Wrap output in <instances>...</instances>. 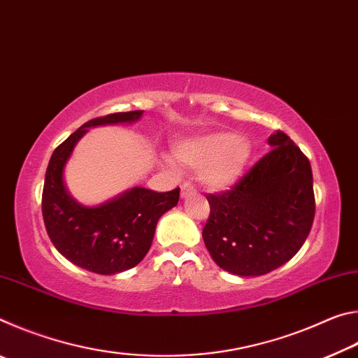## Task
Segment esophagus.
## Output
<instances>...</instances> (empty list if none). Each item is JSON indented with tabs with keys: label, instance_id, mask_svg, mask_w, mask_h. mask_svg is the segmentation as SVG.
Listing matches in <instances>:
<instances>
[{
	"label": "esophagus",
	"instance_id": "1",
	"mask_svg": "<svg viewBox=\"0 0 358 358\" xmlns=\"http://www.w3.org/2000/svg\"><path fill=\"white\" fill-rule=\"evenodd\" d=\"M194 192H196V187H194L191 183L185 181V183L181 185V197H187L189 194H194Z\"/></svg>",
	"mask_w": 358,
	"mask_h": 358
}]
</instances>
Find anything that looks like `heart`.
<instances>
[{
	"instance_id": "1",
	"label": "heart",
	"mask_w": 358,
	"mask_h": 358,
	"mask_svg": "<svg viewBox=\"0 0 358 358\" xmlns=\"http://www.w3.org/2000/svg\"><path fill=\"white\" fill-rule=\"evenodd\" d=\"M251 153V142L245 136L227 131L187 137L175 148L181 164L199 169L203 183L217 189L232 186L241 177Z\"/></svg>"
}]
</instances>
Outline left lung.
<instances>
[{"mask_svg": "<svg viewBox=\"0 0 358 358\" xmlns=\"http://www.w3.org/2000/svg\"><path fill=\"white\" fill-rule=\"evenodd\" d=\"M271 150L232 189L207 196L210 216L202 237L217 266L260 276L292 259L314 221L313 172L308 157L281 131Z\"/></svg>", "mask_w": 358, "mask_h": 358, "instance_id": "1", "label": "left lung"}]
</instances>
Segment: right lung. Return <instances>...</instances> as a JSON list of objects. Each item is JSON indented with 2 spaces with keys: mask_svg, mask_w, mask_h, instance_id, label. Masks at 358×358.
<instances>
[{
  "mask_svg": "<svg viewBox=\"0 0 358 358\" xmlns=\"http://www.w3.org/2000/svg\"><path fill=\"white\" fill-rule=\"evenodd\" d=\"M143 110L118 112L90 120L58 145L48 162L42 216L53 246L72 264L99 275H115L147 256L159 217L178 203L180 187L156 192L131 187L96 207L77 202L66 189L64 166L88 128L134 123Z\"/></svg>",
  "mask_w": 358,
  "mask_h": 358,
  "instance_id": "1",
  "label": "right lung"
}]
</instances>
